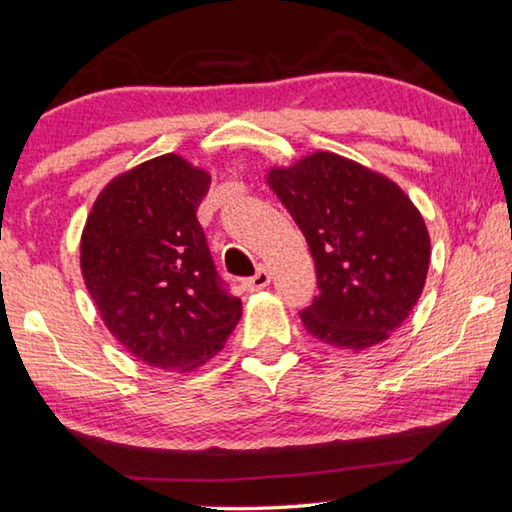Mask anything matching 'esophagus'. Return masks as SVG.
Wrapping results in <instances>:
<instances>
[{
	"instance_id": "esophagus-1",
	"label": "esophagus",
	"mask_w": 512,
	"mask_h": 512,
	"mask_svg": "<svg viewBox=\"0 0 512 512\" xmlns=\"http://www.w3.org/2000/svg\"><path fill=\"white\" fill-rule=\"evenodd\" d=\"M267 283H270V272H267V267H258L256 270V274L254 277H249L247 281H245V288L249 290V293H254V290H263Z\"/></svg>"
}]
</instances>
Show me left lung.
<instances>
[{
	"instance_id": "8db88e82",
	"label": "left lung",
	"mask_w": 512,
	"mask_h": 512,
	"mask_svg": "<svg viewBox=\"0 0 512 512\" xmlns=\"http://www.w3.org/2000/svg\"><path fill=\"white\" fill-rule=\"evenodd\" d=\"M304 233L320 295L302 311L313 338L361 352L384 343L419 302L430 233L403 187L348 157L316 151L265 174Z\"/></svg>"
}]
</instances>
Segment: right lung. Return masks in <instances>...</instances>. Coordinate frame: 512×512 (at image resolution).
<instances>
[{
    "instance_id": "right-lung-1",
    "label": "right lung",
    "mask_w": 512,
    "mask_h": 512,
    "mask_svg": "<svg viewBox=\"0 0 512 512\" xmlns=\"http://www.w3.org/2000/svg\"><path fill=\"white\" fill-rule=\"evenodd\" d=\"M208 187V171L183 155L153 157L102 187L82 229V277L102 322L160 371L206 366L242 316L196 219Z\"/></svg>"
}]
</instances>
